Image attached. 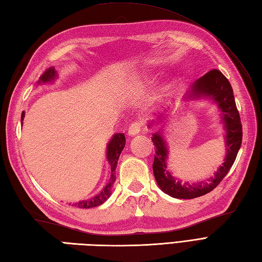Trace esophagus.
Listing matches in <instances>:
<instances>
[{
  "label": "esophagus",
  "mask_w": 262,
  "mask_h": 262,
  "mask_svg": "<svg viewBox=\"0 0 262 262\" xmlns=\"http://www.w3.org/2000/svg\"><path fill=\"white\" fill-rule=\"evenodd\" d=\"M144 127V122L143 121H136L134 124H132L128 128L127 134L128 136H135L137 134H140V132L143 129Z\"/></svg>",
  "instance_id": "1"
}]
</instances>
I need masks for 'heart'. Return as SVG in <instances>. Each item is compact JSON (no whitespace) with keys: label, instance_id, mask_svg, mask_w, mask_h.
<instances>
[{"label":"heart","instance_id":"obj_1","mask_svg":"<svg viewBox=\"0 0 262 262\" xmlns=\"http://www.w3.org/2000/svg\"><path fill=\"white\" fill-rule=\"evenodd\" d=\"M161 92H162V90H159V91H158V93H159V96H160V94H161Z\"/></svg>","mask_w":262,"mask_h":262}]
</instances>
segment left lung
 I'll return each mask as SVG.
<instances>
[{
	"mask_svg": "<svg viewBox=\"0 0 262 262\" xmlns=\"http://www.w3.org/2000/svg\"><path fill=\"white\" fill-rule=\"evenodd\" d=\"M210 99L217 104L221 115L222 121L224 124L226 130L225 143H226V157L224 163H222L214 177L208 179L207 182L198 183H181L180 180H176L172 174L166 170V159H168V148L162 134L160 132L154 133L152 142L157 147L153 162V172L155 180H157L161 190L169 196L179 199H192L210 192L214 188L220 185V182L224 179L227 172L232 168L233 163L236 159L238 149L242 143V124L241 118L235 104L233 89L229 80L222 74L219 70H211L208 73L192 83L190 88L189 98ZM161 121V117H159ZM151 126V125H149Z\"/></svg>",
	"mask_w": 262,
	"mask_h": 262,
	"instance_id": "left-lung-1",
	"label": "left lung"
}]
</instances>
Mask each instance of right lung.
Returning <instances> with one entry per match:
<instances>
[{
	"label": "right lung",
	"instance_id": "1",
	"mask_svg": "<svg viewBox=\"0 0 262 262\" xmlns=\"http://www.w3.org/2000/svg\"><path fill=\"white\" fill-rule=\"evenodd\" d=\"M57 77V73L55 71L54 68H49L48 70L45 71L40 77H39L38 84H43V83H48V82H53L55 79ZM25 118V111H22L21 114V121ZM126 144V138L124 133H118V134H115L111 138L110 142L107 145V160L108 163L110 164V169H111V176L109 182L105 185V187L102 189L101 192L96 194V196L88 199V200H82V202L75 203L73 204L74 206H77L80 208H92V207H97V206L103 204L105 200H107L110 194H111V188L114 186V182L116 181V168H117V163H118V159L120 157V153L122 149L125 147Z\"/></svg>",
	"mask_w": 262,
	"mask_h": 262
}]
</instances>
